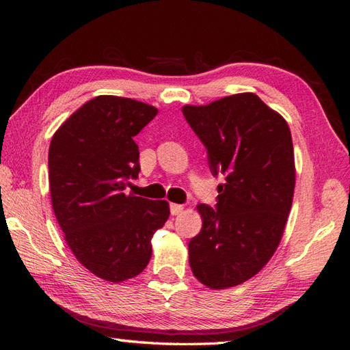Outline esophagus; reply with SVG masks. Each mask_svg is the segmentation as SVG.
<instances>
[{"label": "esophagus", "mask_w": 350, "mask_h": 350, "mask_svg": "<svg viewBox=\"0 0 350 350\" xmlns=\"http://www.w3.org/2000/svg\"><path fill=\"white\" fill-rule=\"evenodd\" d=\"M171 215H180L183 212V206L180 204H170Z\"/></svg>", "instance_id": "1"}]
</instances>
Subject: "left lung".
<instances>
[{"instance_id": "1", "label": "left lung", "mask_w": 350, "mask_h": 350, "mask_svg": "<svg viewBox=\"0 0 350 350\" xmlns=\"http://www.w3.org/2000/svg\"><path fill=\"white\" fill-rule=\"evenodd\" d=\"M182 113L206 147L211 173L226 179L215 209L198 206L203 227L188 243L191 271L211 288L233 287L262 269L281 241L295 191L292 135L252 93Z\"/></svg>"}]
</instances>
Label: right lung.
Here are the masks:
<instances>
[{
    "label": "right lung",
    "instance_id": "obj_1",
    "mask_svg": "<svg viewBox=\"0 0 350 350\" xmlns=\"http://www.w3.org/2000/svg\"><path fill=\"white\" fill-rule=\"evenodd\" d=\"M158 109L147 103L98 96L52 137L48 154L51 202L66 242L99 278L120 282L144 271L152 237L168 219V203L126 196L139 173L133 137Z\"/></svg>",
    "mask_w": 350,
    "mask_h": 350
}]
</instances>
